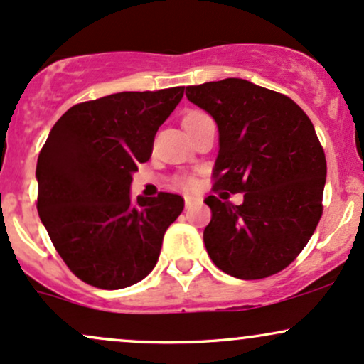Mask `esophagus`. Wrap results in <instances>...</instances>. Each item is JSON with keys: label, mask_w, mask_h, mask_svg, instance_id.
Returning <instances> with one entry per match:
<instances>
[{"label": "esophagus", "mask_w": 364, "mask_h": 364, "mask_svg": "<svg viewBox=\"0 0 364 364\" xmlns=\"http://www.w3.org/2000/svg\"><path fill=\"white\" fill-rule=\"evenodd\" d=\"M193 202H195V196L185 195V205H186V208H190L191 205H193Z\"/></svg>", "instance_id": "esophagus-1"}]
</instances>
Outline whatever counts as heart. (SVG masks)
Returning <instances> with one entry per match:
<instances>
[{"label": "heart", "instance_id": "1", "mask_svg": "<svg viewBox=\"0 0 364 364\" xmlns=\"http://www.w3.org/2000/svg\"><path fill=\"white\" fill-rule=\"evenodd\" d=\"M203 116H207L205 112H200V111H193V112H190V114L186 116L185 118V121H183V123H190V121H195V119H198V118H203ZM185 185H191L190 181H185Z\"/></svg>", "mask_w": 364, "mask_h": 364}]
</instances>
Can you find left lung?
<instances>
[{
  "instance_id": "1",
  "label": "left lung",
  "mask_w": 364,
  "mask_h": 364,
  "mask_svg": "<svg viewBox=\"0 0 364 364\" xmlns=\"http://www.w3.org/2000/svg\"><path fill=\"white\" fill-rule=\"evenodd\" d=\"M186 97L219 128L214 190L245 193L241 205L205 198L208 257L245 281L281 272L321 217L327 161L313 123L287 95L243 78L186 87Z\"/></svg>"
}]
</instances>
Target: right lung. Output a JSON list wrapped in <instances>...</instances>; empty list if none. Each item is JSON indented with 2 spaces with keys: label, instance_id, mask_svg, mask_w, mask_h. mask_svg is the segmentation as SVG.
Returning a JSON list of instances; mask_svg holds the SVG:
<instances>
[{
  "label": "right lung",
  "instance_id": "1",
  "mask_svg": "<svg viewBox=\"0 0 364 364\" xmlns=\"http://www.w3.org/2000/svg\"><path fill=\"white\" fill-rule=\"evenodd\" d=\"M183 92H119L77 104L49 132L37 159V212L63 262L90 286L123 289L147 277L183 212L179 195H129Z\"/></svg>",
  "mask_w": 364,
  "mask_h": 364
}]
</instances>
